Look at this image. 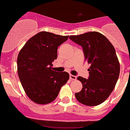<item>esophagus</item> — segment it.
I'll return each instance as SVG.
<instances>
[{
  "label": "esophagus",
  "instance_id": "esophagus-1",
  "mask_svg": "<svg viewBox=\"0 0 130 130\" xmlns=\"http://www.w3.org/2000/svg\"><path fill=\"white\" fill-rule=\"evenodd\" d=\"M70 79H71V80H75V79H77V77L76 76H75V75H72V74H70Z\"/></svg>",
  "mask_w": 130,
  "mask_h": 130
}]
</instances>
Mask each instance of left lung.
I'll use <instances>...</instances> for the list:
<instances>
[{"mask_svg": "<svg viewBox=\"0 0 130 130\" xmlns=\"http://www.w3.org/2000/svg\"><path fill=\"white\" fill-rule=\"evenodd\" d=\"M70 38L82 46L85 59L90 64L88 79L77 77L83 88L75 98L87 106L100 105L107 99L119 79L120 64L115 49L105 36L95 31Z\"/></svg>", "mask_w": 130, "mask_h": 130, "instance_id": "left-lung-1", "label": "left lung"}]
</instances>
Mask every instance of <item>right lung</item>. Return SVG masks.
Instances as JSON below:
<instances>
[{
    "mask_svg": "<svg viewBox=\"0 0 130 130\" xmlns=\"http://www.w3.org/2000/svg\"><path fill=\"white\" fill-rule=\"evenodd\" d=\"M68 37L40 32L30 38L19 51L17 60L19 78L26 94L36 104L52 102L68 81V73L52 70L58 47Z\"/></svg>",
    "mask_w": 130,
    "mask_h": 130,
    "instance_id": "obj_1",
    "label": "right lung"
}]
</instances>
